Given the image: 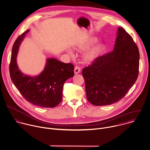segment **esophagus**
Listing matches in <instances>:
<instances>
[{"instance_id":"esophagus-1","label":"esophagus","mask_w":150,"mask_h":150,"mask_svg":"<svg viewBox=\"0 0 150 150\" xmlns=\"http://www.w3.org/2000/svg\"><path fill=\"white\" fill-rule=\"evenodd\" d=\"M81 72V68L79 67L78 66H76L75 67V69H74V72L75 74H79V72Z\"/></svg>"}]
</instances>
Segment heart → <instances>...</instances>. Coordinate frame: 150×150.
<instances>
[{
	"instance_id": "obj_1",
	"label": "heart",
	"mask_w": 150,
	"mask_h": 150,
	"mask_svg": "<svg viewBox=\"0 0 150 150\" xmlns=\"http://www.w3.org/2000/svg\"><path fill=\"white\" fill-rule=\"evenodd\" d=\"M97 41V39L92 38L90 39L87 43L78 46V50H85L88 48H89L91 46L94 44ZM103 49H104V46L102 45H98L97 46L93 48L88 53L86 54V55L84 57V60L87 62H89L94 61L99 56V55L103 52Z\"/></svg>"
}]
</instances>
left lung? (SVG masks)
Here are the masks:
<instances>
[{
    "label": "left lung",
    "instance_id": "8db88e82",
    "mask_svg": "<svg viewBox=\"0 0 150 150\" xmlns=\"http://www.w3.org/2000/svg\"><path fill=\"white\" fill-rule=\"evenodd\" d=\"M139 59L132 37L120 27L114 50L98 57L82 69L88 100L101 106L122 98L137 79Z\"/></svg>",
    "mask_w": 150,
    "mask_h": 150
}]
</instances>
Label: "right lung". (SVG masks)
Returning <instances> with one entry per match:
<instances>
[{"label": "right lung", "mask_w": 150, "mask_h": 150, "mask_svg": "<svg viewBox=\"0 0 150 150\" xmlns=\"http://www.w3.org/2000/svg\"><path fill=\"white\" fill-rule=\"evenodd\" d=\"M29 30L16 40L9 65L10 78L23 97L30 103L42 107L53 108L62 101L65 82L74 75V65L55 59H49L44 71L37 76L23 74L18 69L16 57L19 46Z\"/></svg>", "instance_id": "obj_1"}]
</instances>
